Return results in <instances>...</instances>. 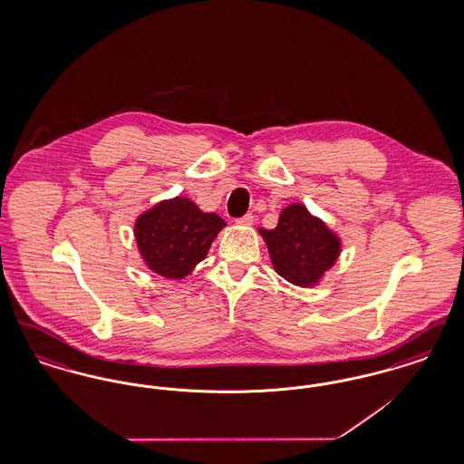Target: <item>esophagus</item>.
Here are the masks:
<instances>
[{
    "label": "esophagus",
    "instance_id": "1",
    "mask_svg": "<svg viewBox=\"0 0 464 464\" xmlns=\"http://www.w3.org/2000/svg\"><path fill=\"white\" fill-rule=\"evenodd\" d=\"M254 216L252 214H245L243 218H240V219H237V224H242V226H250L252 222H254Z\"/></svg>",
    "mask_w": 464,
    "mask_h": 464
}]
</instances>
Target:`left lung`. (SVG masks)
Wrapping results in <instances>:
<instances>
[{
	"instance_id": "8db88e82",
	"label": "left lung",
	"mask_w": 464,
	"mask_h": 464,
	"mask_svg": "<svg viewBox=\"0 0 464 464\" xmlns=\"http://www.w3.org/2000/svg\"><path fill=\"white\" fill-rule=\"evenodd\" d=\"M259 233L276 273L299 287L316 285L341 254L339 237L301 203L285 207L276 227Z\"/></svg>"
}]
</instances>
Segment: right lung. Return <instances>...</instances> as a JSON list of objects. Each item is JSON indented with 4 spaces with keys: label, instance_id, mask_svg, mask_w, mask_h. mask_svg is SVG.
<instances>
[{
    "label": "right lung",
    "instance_id": "obj_1",
    "mask_svg": "<svg viewBox=\"0 0 464 464\" xmlns=\"http://www.w3.org/2000/svg\"><path fill=\"white\" fill-rule=\"evenodd\" d=\"M226 222L214 212H201L191 199L160 201L135 221V242L144 263L158 275L180 280L207 257Z\"/></svg>",
    "mask_w": 464,
    "mask_h": 464
}]
</instances>
